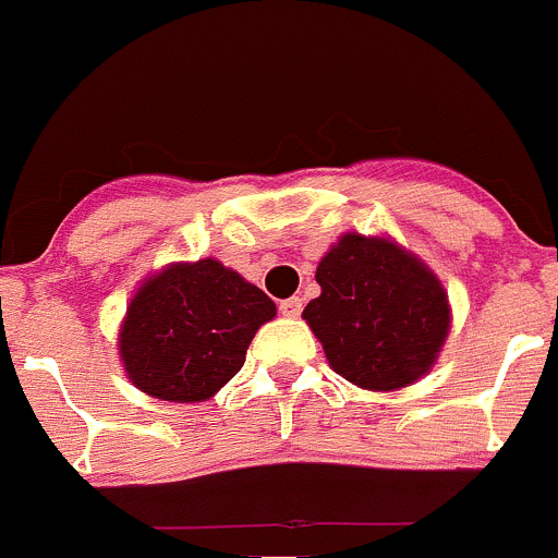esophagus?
Listing matches in <instances>:
<instances>
[{
  "label": "esophagus",
  "mask_w": 558,
  "mask_h": 558,
  "mask_svg": "<svg viewBox=\"0 0 558 558\" xmlns=\"http://www.w3.org/2000/svg\"><path fill=\"white\" fill-rule=\"evenodd\" d=\"M280 313H283V316H289V318L300 316V313H302V300H300V296H289V300L280 302Z\"/></svg>",
  "instance_id": "esophagus-1"
}]
</instances>
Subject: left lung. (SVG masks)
I'll list each match as a JSON object with an SVG mask.
<instances>
[{"label": "left lung", "mask_w": 558, "mask_h": 558, "mask_svg": "<svg viewBox=\"0 0 558 558\" xmlns=\"http://www.w3.org/2000/svg\"><path fill=\"white\" fill-rule=\"evenodd\" d=\"M322 294L302 318L345 381L373 392L414 384L450 335L441 280L389 236L343 234L318 262Z\"/></svg>", "instance_id": "8db88e82"}]
</instances>
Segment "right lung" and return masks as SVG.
Wrapping results in <instances>:
<instances>
[{"instance_id":"right-lung-1","label":"right lung","mask_w":558,"mask_h":558,"mask_svg":"<svg viewBox=\"0 0 558 558\" xmlns=\"http://www.w3.org/2000/svg\"><path fill=\"white\" fill-rule=\"evenodd\" d=\"M275 313L258 286L215 258L169 264L130 300L119 327L124 373L153 398L207 400L240 373L253 335Z\"/></svg>"}]
</instances>
